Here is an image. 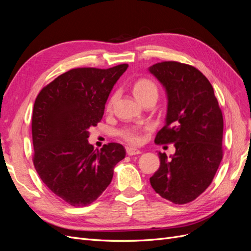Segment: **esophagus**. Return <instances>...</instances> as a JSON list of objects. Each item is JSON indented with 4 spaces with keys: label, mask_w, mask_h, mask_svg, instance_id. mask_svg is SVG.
<instances>
[{
    "label": "esophagus",
    "mask_w": 251,
    "mask_h": 251,
    "mask_svg": "<svg viewBox=\"0 0 251 251\" xmlns=\"http://www.w3.org/2000/svg\"><path fill=\"white\" fill-rule=\"evenodd\" d=\"M141 151H139V150H137V149H133V148H127L126 149V154L128 155V156H134V155H138V154H140Z\"/></svg>",
    "instance_id": "34e87169"
}]
</instances>
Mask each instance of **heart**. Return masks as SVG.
I'll list each match as a JSON object with an SVG mask.
<instances>
[{
	"instance_id": "1",
	"label": "heart",
	"mask_w": 251,
	"mask_h": 251,
	"mask_svg": "<svg viewBox=\"0 0 251 251\" xmlns=\"http://www.w3.org/2000/svg\"><path fill=\"white\" fill-rule=\"evenodd\" d=\"M133 93L135 97L137 98L140 102L143 103L146 100H150V98H156L157 100L158 89L157 86L151 80L148 78H140L137 81H135L133 85ZM115 100L116 95H114L108 103V110H111ZM121 136H123V138L126 141L132 144H138L141 141L140 134L136 130H125L121 132Z\"/></svg>"
}]
</instances>
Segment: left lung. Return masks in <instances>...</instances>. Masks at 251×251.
Returning a JSON list of instances; mask_svg holds the SVG:
<instances>
[{"label": "left lung", "mask_w": 251, "mask_h": 251, "mask_svg": "<svg viewBox=\"0 0 251 251\" xmlns=\"http://www.w3.org/2000/svg\"><path fill=\"white\" fill-rule=\"evenodd\" d=\"M149 71L162 83L168 95L165 126L155 143H174L171 158L159 153L160 166L150 178L162 198L175 204L194 201L214 179L223 158V115L214 88L195 67L161 62Z\"/></svg>", "instance_id": "left-lung-1"}]
</instances>
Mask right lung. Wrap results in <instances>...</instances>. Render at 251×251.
Wrapping results in <instances>:
<instances>
[{
    "instance_id": "1",
    "label": "right lung",
    "mask_w": 251,
    "mask_h": 251,
    "mask_svg": "<svg viewBox=\"0 0 251 251\" xmlns=\"http://www.w3.org/2000/svg\"><path fill=\"white\" fill-rule=\"evenodd\" d=\"M127 67L69 70L44 87L35 100L34 168L44 184L72 206L94 202L111 183L115 165L126 157L119 143L96 151L88 138L89 128L101 120L111 90Z\"/></svg>"
}]
</instances>
